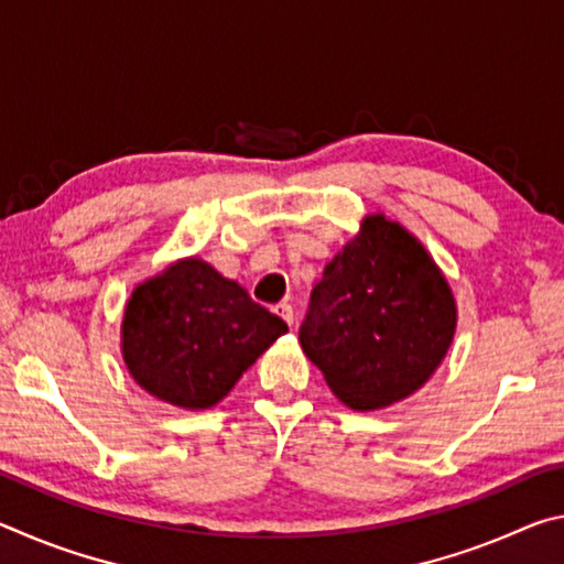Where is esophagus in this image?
Instances as JSON below:
<instances>
[{
	"mask_svg": "<svg viewBox=\"0 0 564 564\" xmlns=\"http://www.w3.org/2000/svg\"><path fill=\"white\" fill-rule=\"evenodd\" d=\"M273 311L279 313V316H281L285 323H289V326H293V305H291V303H279Z\"/></svg>",
	"mask_w": 564,
	"mask_h": 564,
	"instance_id": "esophagus-1",
	"label": "esophagus"
}]
</instances>
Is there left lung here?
<instances>
[{"label": "left lung", "instance_id": "obj_1", "mask_svg": "<svg viewBox=\"0 0 564 564\" xmlns=\"http://www.w3.org/2000/svg\"><path fill=\"white\" fill-rule=\"evenodd\" d=\"M457 328L451 283L403 224L368 214L311 293L301 348L350 410H380L423 388Z\"/></svg>", "mask_w": 564, "mask_h": 564}]
</instances>
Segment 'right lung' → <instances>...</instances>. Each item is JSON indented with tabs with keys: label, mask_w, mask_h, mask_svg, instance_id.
<instances>
[{
	"label": "right lung",
	"mask_w": 564,
	"mask_h": 564,
	"mask_svg": "<svg viewBox=\"0 0 564 564\" xmlns=\"http://www.w3.org/2000/svg\"><path fill=\"white\" fill-rule=\"evenodd\" d=\"M285 330L241 283L188 256L131 291L121 356L149 395L184 410H208Z\"/></svg>",
	"instance_id": "right-lung-1"
}]
</instances>
